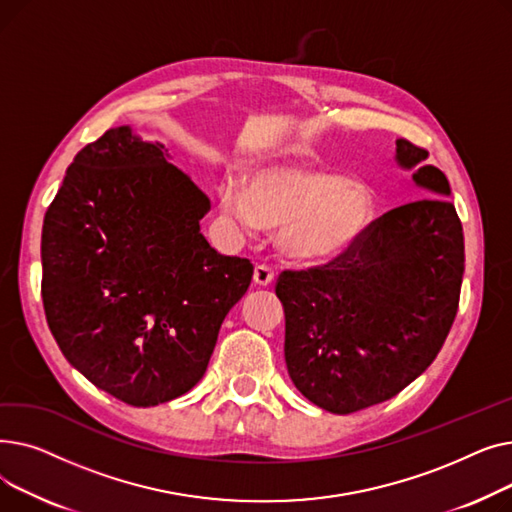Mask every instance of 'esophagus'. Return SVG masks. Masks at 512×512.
Returning <instances> with one entry per match:
<instances>
[{"label":"esophagus","instance_id":"34e87169","mask_svg":"<svg viewBox=\"0 0 512 512\" xmlns=\"http://www.w3.org/2000/svg\"><path fill=\"white\" fill-rule=\"evenodd\" d=\"M253 282L257 286H270L274 282V270L267 265H257L255 272H253Z\"/></svg>","mask_w":512,"mask_h":512}]
</instances>
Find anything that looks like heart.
<instances>
[{"mask_svg":"<svg viewBox=\"0 0 512 512\" xmlns=\"http://www.w3.org/2000/svg\"><path fill=\"white\" fill-rule=\"evenodd\" d=\"M220 207L245 232L278 230L284 257L299 265H326L353 251L373 226L375 195L361 180L309 166H274L247 184H220Z\"/></svg>","mask_w":512,"mask_h":512,"instance_id":"heart-1","label":"heart"}]
</instances>
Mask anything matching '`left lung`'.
Listing matches in <instances>:
<instances>
[{
	"instance_id": "left-lung-1",
	"label": "left lung",
	"mask_w": 512,
	"mask_h": 512,
	"mask_svg": "<svg viewBox=\"0 0 512 512\" xmlns=\"http://www.w3.org/2000/svg\"><path fill=\"white\" fill-rule=\"evenodd\" d=\"M425 199L373 222L344 257L282 272L284 359L297 390L319 409L348 415L378 405L432 365L459 309L465 238L442 170L427 151L396 141Z\"/></svg>"
}]
</instances>
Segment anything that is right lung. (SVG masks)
Here are the masks:
<instances>
[{
	"label": "right lung",
	"mask_w": 512,
	"mask_h": 512,
	"mask_svg": "<svg viewBox=\"0 0 512 512\" xmlns=\"http://www.w3.org/2000/svg\"><path fill=\"white\" fill-rule=\"evenodd\" d=\"M130 126L80 149L41 234V297L68 363L132 407L191 390L253 265L209 247L211 203Z\"/></svg>",
	"instance_id": "obj_1"
}]
</instances>
